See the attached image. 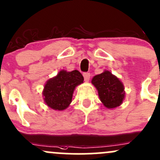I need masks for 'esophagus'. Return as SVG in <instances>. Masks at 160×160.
I'll return each instance as SVG.
<instances>
[{
    "label": "esophagus",
    "instance_id": "34e87169",
    "mask_svg": "<svg viewBox=\"0 0 160 160\" xmlns=\"http://www.w3.org/2000/svg\"><path fill=\"white\" fill-rule=\"evenodd\" d=\"M83 77H84V80H85L86 82H88L89 80V78H90V73H83Z\"/></svg>",
    "mask_w": 160,
    "mask_h": 160
}]
</instances>
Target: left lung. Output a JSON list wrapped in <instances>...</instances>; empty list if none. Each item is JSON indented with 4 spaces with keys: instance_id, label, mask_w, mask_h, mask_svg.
I'll use <instances>...</instances> for the list:
<instances>
[{
    "instance_id": "left-lung-1",
    "label": "left lung",
    "mask_w": 160,
    "mask_h": 160,
    "mask_svg": "<svg viewBox=\"0 0 160 160\" xmlns=\"http://www.w3.org/2000/svg\"><path fill=\"white\" fill-rule=\"evenodd\" d=\"M92 83L97 89L102 102L108 108L119 106L124 98V86L118 78L106 71L95 76Z\"/></svg>"
}]
</instances>
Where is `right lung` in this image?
Here are the masks:
<instances>
[{"label":"right lung","mask_w":160,"mask_h":160,"mask_svg":"<svg viewBox=\"0 0 160 160\" xmlns=\"http://www.w3.org/2000/svg\"><path fill=\"white\" fill-rule=\"evenodd\" d=\"M83 82V77L78 71H61L45 85L44 100L47 106L54 110H64L69 106L75 87Z\"/></svg>","instance_id":"1"}]
</instances>
